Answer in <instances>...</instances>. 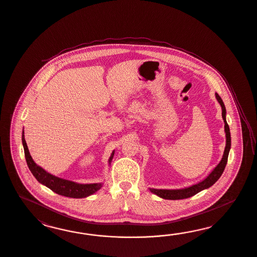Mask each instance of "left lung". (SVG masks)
<instances>
[{"instance_id": "8db88e82", "label": "left lung", "mask_w": 257, "mask_h": 257, "mask_svg": "<svg viewBox=\"0 0 257 257\" xmlns=\"http://www.w3.org/2000/svg\"><path fill=\"white\" fill-rule=\"evenodd\" d=\"M216 98L218 100V102L221 105L222 108V117L224 120V128H225L226 133V146L224 150V154L223 157L221 159V161L219 162L218 166L213 170L210 174L205 178V179L200 182L199 184L191 186V187L184 188V189H173V190H169V189H155V188H150V190L155 193V194L166 199V200H181V199H187L193 195L197 194L198 192L202 191L205 188H208L211 186H213L218 178L221 176L222 172L225 169L227 160H228V156H229V151L231 148V135H230V129H229V125L226 121V109L224 106V103L221 100V98L218 96V93H216Z\"/></svg>"}]
</instances>
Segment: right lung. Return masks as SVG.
Segmentation results:
<instances>
[{
    "mask_svg": "<svg viewBox=\"0 0 257 257\" xmlns=\"http://www.w3.org/2000/svg\"><path fill=\"white\" fill-rule=\"evenodd\" d=\"M23 144H24V155L25 159L28 165L29 170L31 171L33 175L36 179L41 183L42 185L49 187L58 195H62L65 197L70 198H85L89 195L93 194L97 190L101 187V184H88V185H81L68 180L61 179L56 176H54L47 171L40 168L37 164L34 162L32 156L29 154V150L27 147L26 141L24 140V132H23ZM114 153H112L111 157L109 158V162L112 160Z\"/></svg>",
    "mask_w": 257,
    "mask_h": 257,
    "instance_id": "add662e5",
    "label": "right lung"
}]
</instances>
